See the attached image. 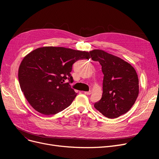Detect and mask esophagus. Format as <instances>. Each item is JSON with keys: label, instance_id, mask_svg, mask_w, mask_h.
Segmentation results:
<instances>
[{"label": "esophagus", "instance_id": "1", "mask_svg": "<svg viewBox=\"0 0 159 159\" xmlns=\"http://www.w3.org/2000/svg\"><path fill=\"white\" fill-rule=\"evenodd\" d=\"M84 93L85 95H91V91H85Z\"/></svg>", "mask_w": 159, "mask_h": 159}]
</instances>
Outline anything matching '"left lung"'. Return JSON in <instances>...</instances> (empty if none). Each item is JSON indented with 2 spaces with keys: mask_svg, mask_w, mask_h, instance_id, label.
Listing matches in <instances>:
<instances>
[{
  "mask_svg": "<svg viewBox=\"0 0 159 159\" xmlns=\"http://www.w3.org/2000/svg\"><path fill=\"white\" fill-rule=\"evenodd\" d=\"M89 54L99 62L104 75L102 97L94 107L106 117H119L129 111L138 97L137 72L128 62L103 50H93Z\"/></svg>",
  "mask_w": 159,
  "mask_h": 159,
  "instance_id": "8db88e82",
  "label": "left lung"
}]
</instances>
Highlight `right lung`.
<instances>
[{"instance_id":"obj_1","label":"right lung","mask_w":159,"mask_h":159,"mask_svg":"<svg viewBox=\"0 0 159 159\" xmlns=\"http://www.w3.org/2000/svg\"><path fill=\"white\" fill-rule=\"evenodd\" d=\"M90 58L89 52L64 47L46 46L33 50L18 70L21 90L31 106L45 115L69 107L77 93L71 88L70 72L76 61ZM68 79L69 82L64 83Z\"/></svg>"}]
</instances>
